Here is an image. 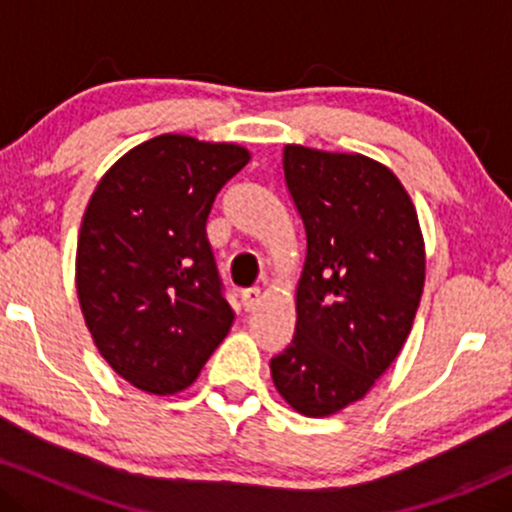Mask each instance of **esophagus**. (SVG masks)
Returning a JSON list of instances; mask_svg holds the SVG:
<instances>
[{"label":"esophagus","instance_id":"34e87169","mask_svg":"<svg viewBox=\"0 0 512 512\" xmlns=\"http://www.w3.org/2000/svg\"><path fill=\"white\" fill-rule=\"evenodd\" d=\"M240 301H243V308L248 310V313H252V310H255L262 301L260 289H245L243 293H240Z\"/></svg>","mask_w":512,"mask_h":512}]
</instances>
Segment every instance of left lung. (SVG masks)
Here are the masks:
<instances>
[{
  "instance_id": "1",
  "label": "left lung",
  "mask_w": 512,
  "mask_h": 512,
  "mask_svg": "<svg viewBox=\"0 0 512 512\" xmlns=\"http://www.w3.org/2000/svg\"><path fill=\"white\" fill-rule=\"evenodd\" d=\"M284 175L308 250L296 334L269 368L291 409L322 419L366 397L402 351L426 245L414 202L380 161L286 144Z\"/></svg>"
}]
</instances>
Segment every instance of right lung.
Instances as JSON below:
<instances>
[{"mask_svg": "<svg viewBox=\"0 0 512 512\" xmlns=\"http://www.w3.org/2000/svg\"><path fill=\"white\" fill-rule=\"evenodd\" d=\"M248 161L240 144L161 134L117 158L88 199L81 313L105 363L146 395L187 390L231 330L207 219Z\"/></svg>", "mask_w": 512, "mask_h": 512, "instance_id": "right-lung-1", "label": "right lung"}]
</instances>
